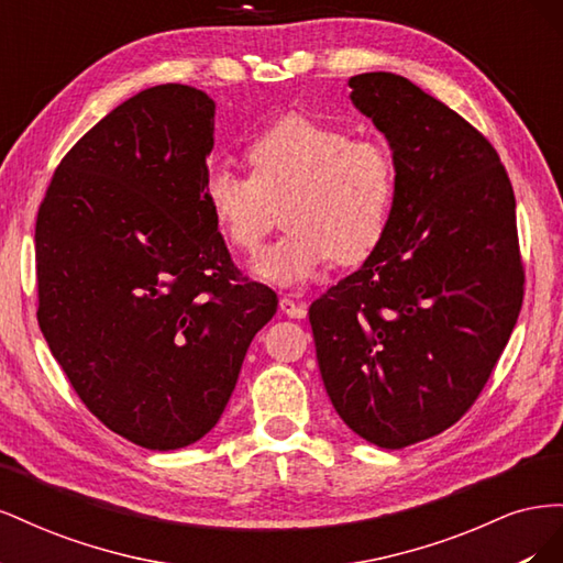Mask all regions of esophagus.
Instances as JSON below:
<instances>
[{
  "label": "esophagus",
  "mask_w": 563,
  "mask_h": 563,
  "mask_svg": "<svg viewBox=\"0 0 563 563\" xmlns=\"http://www.w3.org/2000/svg\"><path fill=\"white\" fill-rule=\"evenodd\" d=\"M279 310L291 317V319H305V314H308V305H305L302 300L294 298V296H282L279 300Z\"/></svg>",
  "instance_id": "1"
}]
</instances>
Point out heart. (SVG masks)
Listing matches in <instances>:
<instances>
[{
    "label": "heart",
    "instance_id": "1",
    "mask_svg": "<svg viewBox=\"0 0 563 563\" xmlns=\"http://www.w3.org/2000/svg\"><path fill=\"white\" fill-rule=\"evenodd\" d=\"M249 176L211 166L203 207L223 240L255 253L282 211L286 232L253 265L261 279L300 284L331 261L366 263L385 240L397 197L387 150L335 124L286 114L244 145Z\"/></svg>",
    "mask_w": 563,
    "mask_h": 563
}]
</instances>
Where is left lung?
I'll return each instance as SVG.
<instances>
[{
	"label": "left lung",
	"instance_id": "left-lung-1",
	"mask_svg": "<svg viewBox=\"0 0 563 563\" xmlns=\"http://www.w3.org/2000/svg\"><path fill=\"white\" fill-rule=\"evenodd\" d=\"M350 89L391 147L397 197L380 249L310 305V323L338 416L404 449L467 413L512 335L517 203L496 147L441 100L391 73Z\"/></svg>",
	"mask_w": 563,
	"mask_h": 563
}]
</instances>
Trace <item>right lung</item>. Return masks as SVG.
Listing matches in <instances>:
<instances>
[{"label":"right lung","mask_w":563,"mask_h":563,"mask_svg":"<svg viewBox=\"0 0 563 563\" xmlns=\"http://www.w3.org/2000/svg\"><path fill=\"white\" fill-rule=\"evenodd\" d=\"M213 100L159 84L58 164L37 213L40 329L89 411L150 451L216 428L277 294L242 279L203 207Z\"/></svg>","instance_id":"obj_1"}]
</instances>
